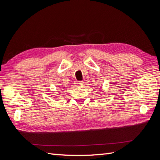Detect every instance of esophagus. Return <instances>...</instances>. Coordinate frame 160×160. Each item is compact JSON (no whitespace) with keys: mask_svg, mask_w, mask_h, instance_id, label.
<instances>
[{"mask_svg":"<svg viewBox=\"0 0 160 160\" xmlns=\"http://www.w3.org/2000/svg\"><path fill=\"white\" fill-rule=\"evenodd\" d=\"M83 83H84V82H83V81H77V85H79V86H82V85H83Z\"/></svg>","mask_w":160,"mask_h":160,"instance_id":"obj_1","label":"esophagus"}]
</instances>
